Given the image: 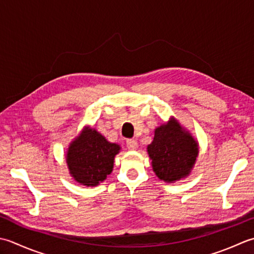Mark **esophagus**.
Returning <instances> with one entry per match:
<instances>
[{"label":"esophagus","mask_w":254,"mask_h":254,"mask_svg":"<svg viewBox=\"0 0 254 254\" xmlns=\"http://www.w3.org/2000/svg\"><path fill=\"white\" fill-rule=\"evenodd\" d=\"M126 144H127V148L129 150H132V151L133 150H137V148H138V143L136 140H134V139H128Z\"/></svg>","instance_id":"obj_1"}]
</instances>
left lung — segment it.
Here are the masks:
<instances>
[{
	"mask_svg": "<svg viewBox=\"0 0 254 254\" xmlns=\"http://www.w3.org/2000/svg\"><path fill=\"white\" fill-rule=\"evenodd\" d=\"M147 152L153 172L165 183H174L188 178L199 154V146L188 129L177 118L154 129L152 142Z\"/></svg>",
	"mask_w": 254,
	"mask_h": 254,
	"instance_id": "8db88e82",
	"label": "left lung"
}]
</instances>
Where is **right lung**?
Instances as JSON below:
<instances>
[{"instance_id":"add662e5","label":"right lung","mask_w":254,"mask_h":254,"mask_svg":"<svg viewBox=\"0 0 254 254\" xmlns=\"http://www.w3.org/2000/svg\"><path fill=\"white\" fill-rule=\"evenodd\" d=\"M121 146L107 140L96 129L85 126L69 144L65 162L75 182L84 186H97L112 173L114 160Z\"/></svg>"}]
</instances>
